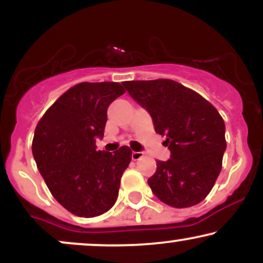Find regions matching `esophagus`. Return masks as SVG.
Returning a JSON list of instances; mask_svg holds the SVG:
<instances>
[{"label": "esophagus", "instance_id": "esophagus-1", "mask_svg": "<svg viewBox=\"0 0 263 263\" xmlns=\"http://www.w3.org/2000/svg\"><path fill=\"white\" fill-rule=\"evenodd\" d=\"M143 156H144L143 152H132L131 158L134 159V161H138V159H141Z\"/></svg>", "mask_w": 263, "mask_h": 263}]
</instances>
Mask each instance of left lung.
Returning <instances> with one entry per match:
<instances>
[{
    "mask_svg": "<svg viewBox=\"0 0 263 263\" xmlns=\"http://www.w3.org/2000/svg\"><path fill=\"white\" fill-rule=\"evenodd\" d=\"M135 101L152 117L157 134L165 136L168 161L157 162L148 179L155 195L173 208L204 200L221 171L226 149L225 123L215 107L198 92L170 79L125 81Z\"/></svg>",
    "mask_w": 263,
    "mask_h": 263,
    "instance_id": "1",
    "label": "left lung"
}]
</instances>
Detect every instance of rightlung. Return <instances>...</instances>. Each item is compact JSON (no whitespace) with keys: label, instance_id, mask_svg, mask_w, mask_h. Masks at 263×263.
Masks as SVG:
<instances>
[{"label":"right lung","instance_id":"right-lung-1","mask_svg":"<svg viewBox=\"0 0 263 263\" xmlns=\"http://www.w3.org/2000/svg\"><path fill=\"white\" fill-rule=\"evenodd\" d=\"M123 92L112 81L80 83L63 93L35 127L32 152L39 173L55 200L77 216L101 215L119 197L132 151H98L95 142L104 137L107 107Z\"/></svg>","mask_w":263,"mask_h":263}]
</instances>
